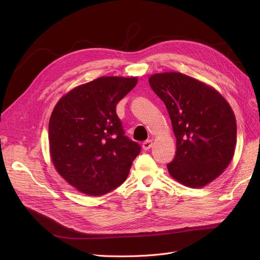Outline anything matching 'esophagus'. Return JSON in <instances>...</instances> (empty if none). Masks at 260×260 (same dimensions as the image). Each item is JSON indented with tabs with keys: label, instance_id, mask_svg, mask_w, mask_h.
<instances>
[{
	"label": "esophagus",
	"instance_id": "obj_1",
	"mask_svg": "<svg viewBox=\"0 0 260 260\" xmlns=\"http://www.w3.org/2000/svg\"><path fill=\"white\" fill-rule=\"evenodd\" d=\"M152 145H153V141L152 140H146V141H144L142 143V147H143L144 151H147V149L151 148Z\"/></svg>",
	"mask_w": 260,
	"mask_h": 260
}]
</instances>
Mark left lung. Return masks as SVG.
Masks as SVG:
<instances>
[{
    "label": "left lung",
    "instance_id": "1",
    "mask_svg": "<svg viewBox=\"0 0 260 260\" xmlns=\"http://www.w3.org/2000/svg\"><path fill=\"white\" fill-rule=\"evenodd\" d=\"M166 104L176 137V155L167 165L173 178L189 187L210 183L233 158L237 126L222 95L180 73L156 74L148 79Z\"/></svg>",
    "mask_w": 260,
    "mask_h": 260
}]
</instances>
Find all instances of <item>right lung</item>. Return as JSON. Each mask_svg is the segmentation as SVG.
<instances>
[{"label": "right lung", "instance_id": "right-lung-1", "mask_svg": "<svg viewBox=\"0 0 260 260\" xmlns=\"http://www.w3.org/2000/svg\"><path fill=\"white\" fill-rule=\"evenodd\" d=\"M137 82L101 77L74 88L54 106L48 125L51 160L80 192L100 196L115 189L140 154L141 146L125 136L116 113Z\"/></svg>", "mask_w": 260, "mask_h": 260}]
</instances>
